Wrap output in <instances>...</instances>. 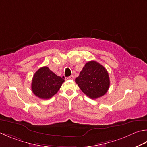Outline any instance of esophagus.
Here are the masks:
<instances>
[{
  "label": "esophagus",
  "mask_w": 147,
  "mask_h": 147,
  "mask_svg": "<svg viewBox=\"0 0 147 147\" xmlns=\"http://www.w3.org/2000/svg\"><path fill=\"white\" fill-rule=\"evenodd\" d=\"M67 79H68V80H73V79H74V76H73V75H71V76H70L69 77H68Z\"/></svg>",
  "instance_id": "obj_1"
}]
</instances>
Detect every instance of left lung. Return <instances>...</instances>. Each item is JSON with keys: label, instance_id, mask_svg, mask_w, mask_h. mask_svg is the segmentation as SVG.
I'll list each match as a JSON object with an SVG mask.
<instances>
[{"label": "left lung", "instance_id": "obj_1", "mask_svg": "<svg viewBox=\"0 0 147 147\" xmlns=\"http://www.w3.org/2000/svg\"><path fill=\"white\" fill-rule=\"evenodd\" d=\"M75 82L83 92L93 99L104 96L110 84L108 71L94 60L86 63Z\"/></svg>", "mask_w": 147, "mask_h": 147}]
</instances>
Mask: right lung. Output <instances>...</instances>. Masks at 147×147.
Returning a JSON list of instances; mask_svg holds the SVG:
<instances>
[{
    "label": "right lung",
    "instance_id": "right-lung-1",
    "mask_svg": "<svg viewBox=\"0 0 147 147\" xmlns=\"http://www.w3.org/2000/svg\"><path fill=\"white\" fill-rule=\"evenodd\" d=\"M64 80L53 73L47 66L37 70L32 81V91L40 99H48L59 91Z\"/></svg>",
    "mask_w": 147,
    "mask_h": 147
}]
</instances>
